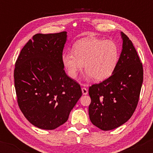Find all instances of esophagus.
<instances>
[{"label":"esophagus","mask_w":153,"mask_h":153,"mask_svg":"<svg viewBox=\"0 0 153 153\" xmlns=\"http://www.w3.org/2000/svg\"><path fill=\"white\" fill-rule=\"evenodd\" d=\"M82 93L83 95H87L88 93V89L86 88L83 87V88H82Z\"/></svg>","instance_id":"34e87169"}]
</instances>
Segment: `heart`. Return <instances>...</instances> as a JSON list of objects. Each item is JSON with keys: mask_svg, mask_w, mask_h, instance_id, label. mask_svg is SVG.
Masks as SVG:
<instances>
[{"mask_svg": "<svg viewBox=\"0 0 153 153\" xmlns=\"http://www.w3.org/2000/svg\"><path fill=\"white\" fill-rule=\"evenodd\" d=\"M119 57L118 46L113 41L88 37L75 44L73 52H63L62 61L71 78H76L84 64L85 78H94L96 81H101L112 75Z\"/></svg>", "mask_w": 153, "mask_h": 153, "instance_id": "obj_1", "label": "heart"}]
</instances>
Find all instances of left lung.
<instances>
[{
    "instance_id": "obj_1",
    "label": "left lung",
    "mask_w": 153,
    "mask_h": 153,
    "mask_svg": "<svg viewBox=\"0 0 153 153\" xmlns=\"http://www.w3.org/2000/svg\"><path fill=\"white\" fill-rule=\"evenodd\" d=\"M122 51L109 78L89 87L88 113L94 125L108 131L127 122L137 106L143 82V67L129 37L122 32Z\"/></svg>"
}]
</instances>
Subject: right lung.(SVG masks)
Wrapping results in <instances>:
<instances>
[{
	"instance_id": "right-lung-1",
	"label": "right lung",
	"mask_w": 153,
	"mask_h": 153,
	"mask_svg": "<svg viewBox=\"0 0 153 153\" xmlns=\"http://www.w3.org/2000/svg\"><path fill=\"white\" fill-rule=\"evenodd\" d=\"M66 39V31L35 34L16 61L13 76L19 107L40 129L52 130L65 123L82 96L80 85L64 70Z\"/></svg>"
}]
</instances>
